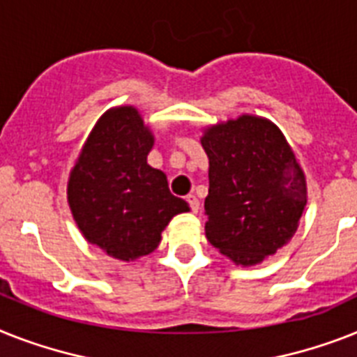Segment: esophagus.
Here are the masks:
<instances>
[{
  "label": "esophagus",
  "mask_w": 357,
  "mask_h": 357,
  "mask_svg": "<svg viewBox=\"0 0 357 357\" xmlns=\"http://www.w3.org/2000/svg\"><path fill=\"white\" fill-rule=\"evenodd\" d=\"M185 200H188V204H190L191 211H193V213H197V211H199V208H200L199 199H197L195 195H188V197H185Z\"/></svg>",
  "instance_id": "34e87169"
}]
</instances>
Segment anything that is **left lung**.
Returning a JSON list of instances; mask_svg holds the SVG:
<instances>
[{"label":"left lung","instance_id":"left-lung-1","mask_svg":"<svg viewBox=\"0 0 357 357\" xmlns=\"http://www.w3.org/2000/svg\"><path fill=\"white\" fill-rule=\"evenodd\" d=\"M210 190L206 237L235 264L253 266L294 237L306 181L290 144L270 120L243 114L204 129Z\"/></svg>","mask_w":357,"mask_h":357}]
</instances>
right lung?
Here are the masks:
<instances>
[{
    "mask_svg": "<svg viewBox=\"0 0 357 357\" xmlns=\"http://www.w3.org/2000/svg\"><path fill=\"white\" fill-rule=\"evenodd\" d=\"M153 132L132 105L109 109L85 140L67 184L79 231L120 261L151 253L188 202L172 195L160 169L147 164Z\"/></svg>",
    "mask_w": 357,
    "mask_h": 357,
    "instance_id": "add662e5",
    "label": "right lung"
}]
</instances>
